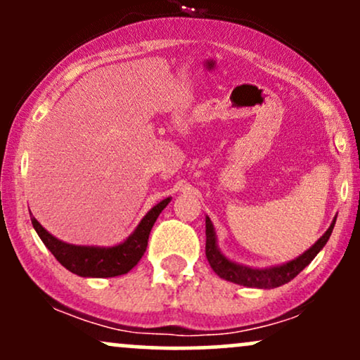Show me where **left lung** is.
<instances>
[{"label": "left lung", "mask_w": 360, "mask_h": 360, "mask_svg": "<svg viewBox=\"0 0 360 360\" xmlns=\"http://www.w3.org/2000/svg\"><path fill=\"white\" fill-rule=\"evenodd\" d=\"M337 217L333 218V221L330 223L328 230L321 235L318 240L309 247L308 250H304L300 257L289 260V262L279 264V266H271L266 269H254V267L242 266V264L233 262L226 257L225 254L220 250L217 242V232H214V226L210 217H206V259H208L212 269L220 276L221 279L230 281V283L240 284V286L247 288H259V289H272L279 288L283 284L289 283L291 279H295L304 267L316 257V254L325 247V243L328 242L330 235L333 232V226H335Z\"/></svg>", "instance_id": "8db88e82"}]
</instances>
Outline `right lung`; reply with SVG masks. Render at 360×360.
<instances>
[{"instance_id": "obj_1", "label": "right lung", "mask_w": 360, "mask_h": 360, "mask_svg": "<svg viewBox=\"0 0 360 360\" xmlns=\"http://www.w3.org/2000/svg\"><path fill=\"white\" fill-rule=\"evenodd\" d=\"M171 200L172 198H166L154 208L148 210L146 217L140 220L137 229L128 235L125 240L113 247L74 245V243L62 242L52 233H49L32 213L30 220L44 245L72 274L81 276V278H115V276L127 274L128 271L137 266L147 249L148 235H150L157 217L171 203Z\"/></svg>"}]
</instances>
